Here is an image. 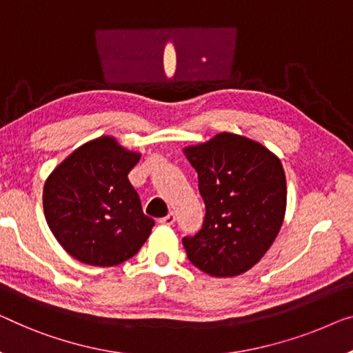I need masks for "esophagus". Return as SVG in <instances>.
<instances>
[{
  "label": "esophagus",
  "instance_id": "1",
  "mask_svg": "<svg viewBox=\"0 0 353 353\" xmlns=\"http://www.w3.org/2000/svg\"><path fill=\"white\" fill-rule=\"evenodd\" d=\"M159 222L161 223V225H172L176 222V214L174 212H170L166 215V217H163V219H160Z\"/></svg>",
  "mask_w": 353,
  "mask_h": 353
}]
</instances>
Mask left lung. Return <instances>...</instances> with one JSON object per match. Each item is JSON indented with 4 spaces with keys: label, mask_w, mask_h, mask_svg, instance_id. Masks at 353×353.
I'll return each instance as SVG.
<instances>
[{
    "label": "left lung",
    "mask_w": 353,
    "mask_h": 353,
    "mask_svg": "<svg viewBox=\"0 0 353 353\" xmlns=\"http://www.w3.org/2000/svg\"><path fill=\"white\" fill-rule=\"evenodd\" d=\"M185 152L206 204L201 230L182 239L198 270L215 277L249 271L274 243L287 206L282 163L260 143L220 133Z\"/></svg>",
    "instance_id": "8db88e82"
}]
</instances>
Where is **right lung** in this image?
<instances>
[{"instance_id":"1","label":"right lung","mask_w":353,"mask_h":353,"mask_svg":"<svg viewBox=\"0 0 353 353\" xmlns=\"http://www.w3.org/2000/svg\"><path fill=\"white\" fill-rule=\"evenodd\" d=\"M139 159L114 138L101 136L76 149L47 179L42 194L47 225L76 260L120 265L149 238L155 220L143 212L128 181Z\"/></svg>"}]
</instances>
